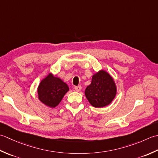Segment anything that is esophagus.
I'll list each match as a JSON object with an SVG mask.
<instances>
[{
	"label": "esophagus",
	"instance_id": "1",
	"mask_svg": "<svg viewBox=\"0 0 158 158\" xmlns=\"http://www.w3.org/2000/svg\"><path fill=\"white\" fill-rule=\"evenodd\" d=\"M74 89H75V91H78V92H79V91H81V89H82V86H75V87H74Z\"/></svg>",
	"mask_w": 158,
	"mask_h": 158
}]
</instances>
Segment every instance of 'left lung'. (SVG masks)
I'll return each mask as SVG.
<instances>
[{
    "label": "left lung",
    "instance_id": "1",
    "mask_svg": "<svg viewBox=\"0 0 158 158\" xmlns=\"http://www.w3.org/2000/svg\"><path fill=\"white\" fill-rule=\"evenodd\" d=\"M117 91L113 78L106 71L102 69L93 75L91 83L86 88L85 94L93 107L103 108L113 101Z\"/></svg>",
    "mask_w": 158,
    "mask_h": 158
}]
</instances>
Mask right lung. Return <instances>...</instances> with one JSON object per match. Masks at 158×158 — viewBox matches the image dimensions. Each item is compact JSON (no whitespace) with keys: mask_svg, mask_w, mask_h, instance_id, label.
Returning <instances> with one entry per match:
<instances>
[{"mask_svg":"<svg viewBox=\"0 0 158 158\" xmlns=\"http://www.w3.org/2000/svg\"><path fill=\"white\" fill-rule=\"evenodd\" d=\"M69 90L67 84L59 77L54 76L53 73H49L38 86V99L48 107L55 108Z\"/></svg>","mask_w":158,"mask_h":158,"instance_id":"add662e5","label":"right lung"}]
</instances>
